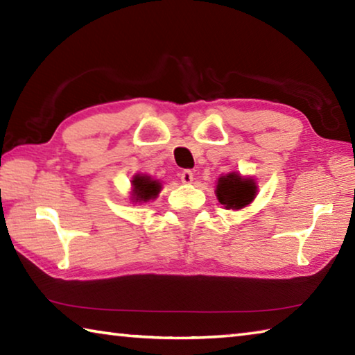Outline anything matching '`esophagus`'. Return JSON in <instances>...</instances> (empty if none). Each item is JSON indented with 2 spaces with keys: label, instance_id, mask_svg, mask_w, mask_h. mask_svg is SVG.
Wrapping results in <instances>:
<instances>
[{
  "label": "esophagus",
  "instance_id": "obj_1",
  "mask_svg": "<svg viewBox=\"0 0 355 355\" xmlns=\"http://www.w3.org/2000/svg\"><path fill=\"white\" fill-rule=\"evenodd\" d=\"M182 182L184 184H191L192 182H194V173H192V171H183L182 172Z\"/></svg>",
  "mask_w": 355,
  "mask_h": 355
}]
</instances>
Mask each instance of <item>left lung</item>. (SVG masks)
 Here are the masks:
<instances>
[{"label": "left lung", "mask_w": 355, "mask_h": 355, "mask_svg": "<svg viewBox=\"0 0 355 355\" xmlns=\"http://www.w3.org/2000/svg\"><path fill=\"white\" fill-rule=\"evenodd\" d=\"M214 192L225 209H243L254 202L258 186L252 177H243L238 172H230L218 178Z\"/></svg>", "instance_id": "left-lung-1"}]
</instances>
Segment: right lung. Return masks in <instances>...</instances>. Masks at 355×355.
Returning a JSON list of instances; mask_svg holds the SVG:
<instances>
[{
  "label": "right lung",
  "instance_id": "obj_1",
  "mask_svg": "<svg viewBox=\"0 0 355 355\" xmlns=\"http://www.w3.org/2000/svg\"><path fill=\"white\" fill-rule=\"evenodd\" d=\"M163 184L159 180H155L147 173H136L131 178V202L133 203H147L155 200L159 196Z\"/></svg>",
  "mask_w": 355,
  "mask_h": 355
}]
</instances>
